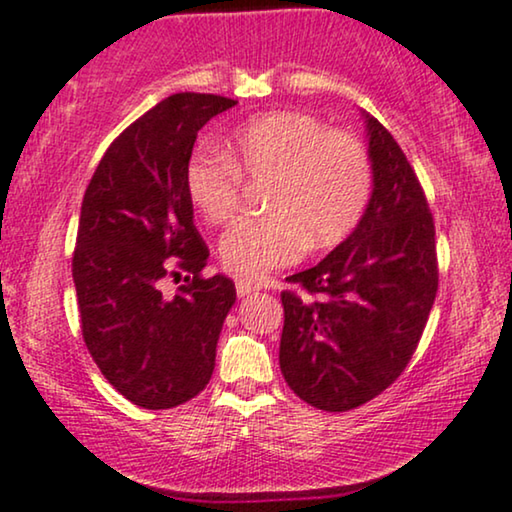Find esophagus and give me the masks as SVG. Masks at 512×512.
<instances>
[{"instance_id": "esophagus-1", "label": "esophagus", "mask_w": 512, "mask_h": 512, "mask_svg": "<svg viewBox=\"0 0 512 512\" xmlns=\"http://www.w3.org/2000/svg\"><path fill=\"white\" fill-rule=\"evenodd\" d=\"M260 288H257V285H252V283H248V281H236V295L238 297H248V295H252V292H257Z\"/></svg>"}]
</instances>
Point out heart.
Instances as JSON below:
<instances>
[{
  "instance_id": "b5f03b06",
  "label": "heart",
  "mask_w": 512,
  "mask_h": 512,
  "mask_svg": "<svg viewBox=\"0 0 512 512\" xmlns=\"http://www.w3.org/2000/svg\"><path fill=\"white\" fill-rule=\"evenodd\" d=\"M228 156L196 149L185 189L208 222H227L241 203L243 177L269 180L267 215L243 217L224 231L222 269L262 281L304 248L330 250L363 220L372 196V161L363 142L306 112H271L229 135Z\"/></svg>"
}]
</instances>
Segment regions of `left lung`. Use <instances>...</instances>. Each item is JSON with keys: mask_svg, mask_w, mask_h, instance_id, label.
Wrapping results in <instances>:
<instances>
[{"mask_svg": "<svg viewBox=\"0 0 512 512\" xmlns=\"http://www.w3.org/2000/svg\"><path fill=\"white\" fill-rule=\"evenodd\" d=\"M374 187L363 220L281 292V372L304 403L349 412L410 363L438 292L435 224L419 177L393 135L367 114Z\"/></svg>", "mask_w": 512, "mask_h": 512, "instance_id": "obj_1", "label": "left lung"}]
</instances>
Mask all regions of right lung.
<instances>
[{
    "label": "right lung",
    "instance_id": "right-lung-1",
    "mask_svg": "<svg viewBox=\"0 0 512 512\" xmlns=\"http://www.w3.org/2000/svg\"><path fill=\"white\" fill-rule=\"evenodd\" d=\"M236 100L175 93L107 147L81 203L72 278L81 335L117 391L145 410H170L199 395L236 288L203 278L208 248L194 227L185 166L196 133ZM185 270L166 298L158 281Z\"/></svg>",
    "mask_w": 512,
    "mask_h": 512
}]
</instances>
